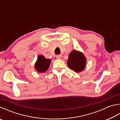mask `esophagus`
Here are the masks:
<instances>
[{
  "label": "esophagus",
  "instance_id": "obj_1",
  "mask_svg": "<svg viewBox=\"0 0 120 120\" xmlns=\"http://www.w3.org/2000/svg\"><path fill=\"white\" fill-rule=\"evenodd\" d=\"M56 56V58L59 59H60L62 58V55H61V54H59V55H57Z\"/></svg>",
  "mask_w": 120,
  "mask_h": 120
}]
</instances>
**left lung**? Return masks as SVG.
<instances>
[{"mask_svg": "<svg viewBox=\"0 0 120 120\" xmlns=\"http://www.w3.org/2000/svg\"><path fill=\"white\" fill-rule=\"evenodd\" d=\"M86 60V58L83 54L75 50L70 53L67 64L69 68L75 72H80L85 69Z\"/></svg>", "mask_w": 120, "mask_h": 120, "instance_id": "1", "label": "left lung"}]
</instances>
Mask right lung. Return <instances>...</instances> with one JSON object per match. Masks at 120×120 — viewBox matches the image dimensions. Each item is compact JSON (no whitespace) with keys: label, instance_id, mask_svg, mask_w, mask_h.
Wrapping results in <instances>:
<instances>
[{"label":"right lung","instance_id":"obj_1","mask_svg":"<svg viewBox=\"0 0 120 120\" xmlns=\"http://www.w3.org/2000/svg\"><path fill=\"white\" fill-rule=\"evenodd\" d=\"M51 61L50 59L45 58L42 55L39 56L37 60L34 64L35 69L39 72H45L49 68Z\"/></svg>","mask_w":120,"mask_h":120}]
</instances>
